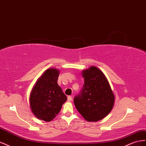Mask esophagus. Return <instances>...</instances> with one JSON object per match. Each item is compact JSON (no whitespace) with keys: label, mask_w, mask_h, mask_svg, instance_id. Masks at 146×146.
Instances as JSON below:
<instances>
[{"label":"esophagus","mask_w":146,"mask_h":146,"mask_svg":"<svg viewBox=\"0 0 146 146\" xmlns=\"http://www.w3.org/2000/svg\"><path fill=\"white\" fill-rule=\"evenodd\" d=\"M72 100V96H68V102H70Z\"/></svg>","instance_id":"esophagus-1"}]
</instances>
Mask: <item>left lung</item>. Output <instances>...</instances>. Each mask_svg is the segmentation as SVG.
Masks as SVG:
<instances>
[{
	"mask_svg": "<svg viewBox=\"0 0 146 146\" xmlns=\"http://www.w3.org/2000/svg\"><path fill=\"white\" fill-rule=\"evenodd\" d=\"M82 76L84 84L81 94L74 98V105L87 121H98L113 108L114 94L106 77L96 66L82 70Z\"/></svg>",
	"mask_w": 146,
	"mask_h": 146,
	"instance_id": "1",
	"label": "left lung"
}]
</instances>
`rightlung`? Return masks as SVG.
<instances>
[{"mask_svg": "<svg viewBox=\"0 0 146 146\" xmlns=\"http://www.w3.org/2000/svg\"><path fill=\"white\" fill-rule=\"evenodd\" d=\"M59 70L50 68L35 82L29 97L32 113L40 120L50 122L59 113L67 98L57 84Z\"/></svg>", "mask_w": 146, "mask_h": 146, "instance_id": "1", "label": "right lung"}]
</instances>
